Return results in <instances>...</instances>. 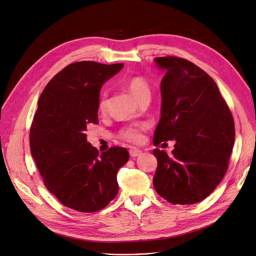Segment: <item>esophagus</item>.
I'll use <instances>...</instances> for the list:
<instances>
[{"label": "esophagus", "mask_w": 256, "mask_h": 256, "mask_svg": "<svg viewBox=\"0 0 256 256\" xmlns=\"http://www.w3.org/2000/svg\"><path fill=\"white\" fill-rule=\"evenodd\" d=\"M142 154V152L141 150H136V148H131L130 150H129V154L132 158H136V157H138L140 156V154Z\"/></svg>", "instance_id": "1"}]
</instances>
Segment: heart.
<instances>
[{
	"label": "heart",
	"mask_w": 256,
	"mask_h": 256,
	"mask_svg": "<svg viewBox=\"0 0 256 256\" xmlns=\"http://www.w3.org/2000/svg\"><path fill=\"white\" fill-rule=\"evenodd\" d=\"M126 86L128 90L130 92V94L134 97L136 102L144 98V97H150V85L147 83L143 78H140V76H134L127 81ZM106 108V92L102 95L98 104V110L100 112H104ZM144 128L143 125H136V126H130L125 129H122L120 131V138L126 140L128 142H132V143H138L141 141L142 134L141 131Z\"/></svg>",
	"instance_id": "1"
}]
</instances>
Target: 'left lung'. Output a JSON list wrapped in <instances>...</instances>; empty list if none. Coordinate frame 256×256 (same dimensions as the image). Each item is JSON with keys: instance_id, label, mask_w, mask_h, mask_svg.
Masks as SVG:
<instances>
[{"instance_id": "obj_1", "label": "left lung", "mask_w": 256, "mask_h": 256, "mask_svg": "<svg viewBox=\"0 0 256 256\" xmlns=\"http://www.w3.org/2000/svg\"><path fill=\"white\" fill-rule=\"evenodd\" d=\"M154 64L164 76L154 144L173 140L175 145L170 156L154 150V188L172 204H196L212 194L226 172L234 120L216 82L196 65L175 56L156 58Z\"/></svg>"}]
</instances>
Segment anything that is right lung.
<instances>
[{"instance_id":"right-lung-1","label":"right lung","mask_w":256,"mask_h":256,"mask_svg":"<svg viewBox=\"0 0 256 256\" xmlns=\"http://www.w3.org/2000/svg\"><path fill=\"white\" fill-rule=\"evenodd\" d=\"M124 64L92 60L68 65L51 79L38 100L30 132V154L47 189L66 207L95 212L116 196L125 147L100 154L85 131L98 124L99 92Z\"/></svg>"}]
</instances>
